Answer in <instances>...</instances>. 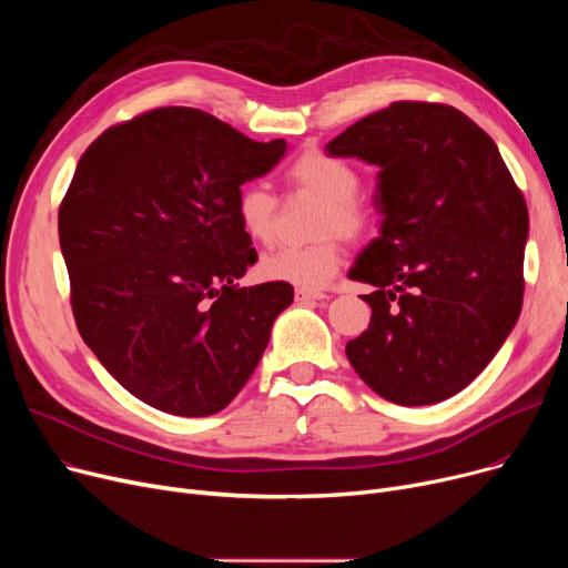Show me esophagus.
Instances as JSON below:
<instances>
[{"instance_id":"obj_1","label":"esophagus","mask_w":568,"mask_h":568,"mask_svg":"<svg viewBox=\"0 0 568 568\" xmlns=\"http://www.w3.org/2000/svg\"><path fill=\"white\" fill-rule=\"evenodd\" d=\"M294 300L300 302V304L320 302V300H324V292H320V290H308V287H296V290H294Z\"/></svg>"}]
</instances>
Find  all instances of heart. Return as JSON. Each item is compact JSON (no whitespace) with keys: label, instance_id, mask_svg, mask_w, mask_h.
Segmentation results:
<instances>
[{"label":"heart","instance_id":"obj_1","mask_svg":"<svg viewBox=\"0 0 568 568\" xmlns=\"http://www.w3.org/2000/svg\"><path fill=\"white\" fill-rule=\"evenodd\" d=\"M285 182L322 200L315 234L324 236L308 246H283L262 260V274L268 281L296 287H322L343 262L338 236L359 244L371 236L373 209L359 200L362 174L349 161L306 149L285 168ZM236 219L244 232L260 244H272L278 232V200L264 184H246L236 195Z\"/></svg>","mask_w":568,"mask_h":568}]
</instances>
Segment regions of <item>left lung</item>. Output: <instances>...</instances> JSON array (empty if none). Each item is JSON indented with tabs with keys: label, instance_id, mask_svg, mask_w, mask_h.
Listing matches in <instances>:
<instances>
[{
	"label": "left lung",
	"instance_id": "obj_1",
	"mask_svg": "<svg viewBox=\"0 0 568 568\" xmlns=\"http://www.w3.org/2000/svg\"><path fill=\"white\" fill-rule=\"evenodd\" d=\"M326 152L379 165V236L349 272L375 287L368 329L345 345L352 368L398 405L456 396L523 308L527 204L497 144L452 105L396 101Z\"/></svg>",
	"mask_w": 568,
	"mask_h": 568
}]
</instances>
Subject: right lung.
I'll return each instance as SVG.
<instances>
[{
	"label": "right lung",
	"mask_w": 568,
	"mask_h": 568,
	"mask_svg": "<svg viewBox=\"0 0 568 568\" xmlns=\"http://www.w3.org/2000/svg\"><path fill=\"white\" fill-rule=\"evenodd\" d=\"M285 140L255 142L195 108H154L103 131L59 204L78 332L142 403L221 412L294 300L290 283L236 287L257 262L236 195Z\"/></svg>",
	"instance_id": "right-lung-1"
}]
</instances>
